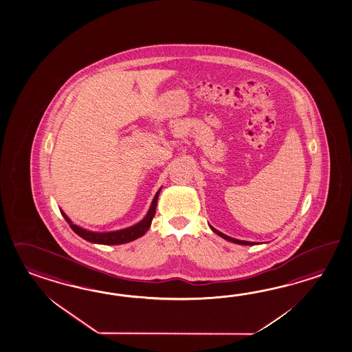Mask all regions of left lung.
Segmentation results:
<instances>
[{"label": "left lung", "mask_w": 352, "mask_h": 352, "mask_svg": "<svg viewBox=\"0 0 352 352\" xmlns=\"http://www.w3.org/2000/svg\"><path fill=\"white\" fill-rule=\"evenodd\" d=\"M210 228H212V230L214 232V233H217L218 236H221V237L224 238V239H227V241H230V242H233V243H237V244H245V245H253V242H247V241H239V239H234V238L228 237V236H226V234H223V233H221L219 230H215V228H213L212 226H210Z\"/></svg>", "instance_id": "obj_1"}]
</instances>
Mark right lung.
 <instances>
[{
	"mask_svg": "<svg viewBox=\"0 0 352 352\" xmlns=\"http://www.w3.org/2000/svg\"><path fill=\"white\" fill-rule=\"evenodd\" d=\"M160 190H162V189H159L157 194H155V197H154V199H153V203H151V209H149L148 214L145 215V218H144L143 221L140 223H138L135 226H133V227H130V228H126V230L109 232V233H95V232H89V230H82V228H80L78 226L72 224V221L66 217L64 212H63V215H64L66 222L69 223V226L72 227V230H74L78 236L84 238V239H87L89 242L100 244L128 243V242H131V241H134V239H137V238L142 237V236L145 234V232L149 230L151 221H153V217L155 214L157 201H158Z\"/></svg>",
	"mask_w": 352,
	"mask_h": 352,
	"instance_id": "1",
	"label": "right lung"
}]
</instances>
